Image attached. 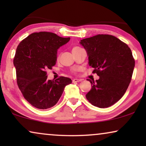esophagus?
Instances as JSON below:
<instances>
[{"mask_svg": "<svg viewBox=\"0 0 146 146\" xmlns=\"http://www.w3.org/2000/svg\"><path fill=\"white\" fill-rule=\"evenodd\" d=\"M81 81H82V80H80V79L75 78V79H73L72 80L73 82H81Z\"/></svg>", "mask_w": 146, "mask_h": 146, "instance_id": "1", "label": "esophagus"}]
</instances>
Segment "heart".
Listing matches in <instances>:
<instances>
[{"label": "heart", "instance_id": "1", "mask_svg": "<svg viewBox=\"0 0 146 146\" xmlns=\"http://www.w3.org/2000/svg\"><path fill=\"white\" fill-rule=\"evenodd\" d=\"M76 71H77V70H74L75 72H76Z\"/></svg>", "mask_w": 146, "mask_h": 146}]
</instances>
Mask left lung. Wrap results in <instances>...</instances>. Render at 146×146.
I'll list each match as a JSON object with an SVG mask.
<instances>
[{
  "label": "left lung",
  "instance_id": "obj_1",
  "mask_svg": "<svg viewBox=\"0 0 146 146\" xmlns=\"http://www.w3.org/2000/svg\"><path fill=\"white\" fill-rule=\"evenodd\" d=\"M87 52L89 65L100 78L88 79L92 85L86 98L101 108L111 106L123 96L131 82L135 66L131 49L117 38L98 35L82 40Z\"/></svg>",
  "mask_w": 146,
  "mask_h": 146
}]
</instances>
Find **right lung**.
I'll return each mask as SVG.
<instances>
[{"mask_svg": "<svg viewBox=\"0 0 146 146\" xmlns=\"http://www.w3.org/2000/svg\"><path fill=\"white\" fill-rule=\"evenodd\" d=\"M70 38H62L49 32L34 33L17 46L13 63L18 86L23 96L38 109L52 107L59 100L64 89L72 83L69 78L47 79L48 69L56 64L57 50Z\"/></svg>", "mask_w": 146, "mask_h": 146, "instance_id": "obj_1", "label": "right lung"}]
</instances>
